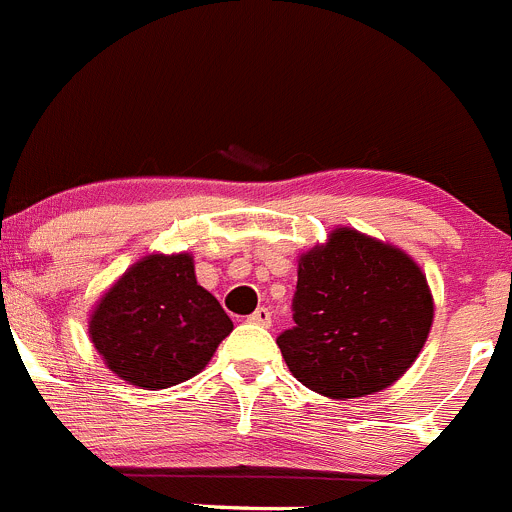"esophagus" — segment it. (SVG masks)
Instances as JSON below:
<instances>
[{
	"label": "esophagus",
	"instance_id": "obj_1",
	"mask_svg": "<svg viewBox=\"0 0 512 512\" xmlns=\"http://www.w3.org/2000/svg\"><path fill=\"white\" fill-rule=\"evenodd\" d=\"M249 323H256V326H271V311H268L266 306L256 308L249 316Z\"/></svg>",
	"mask_w": 512,
	"mask_h": 512
}]
</instances>
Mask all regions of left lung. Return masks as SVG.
Listing matches in <instances>:
<instances>
[{
	"label": "left lung",
	"mask_w": 512,
	"mask_h": 512,
	"mask_svg": "<svg viewBox=\"0 0 512 512\" xmlns=\"http://www.w3.org/2000/svg\"><path fill=\"white\" fill-rule=\"evenodd\" d=\"M435 303L423 268L351 226L298 256L291 331L278 348L296 381L333 401L393 386L416 363Z\"/></svg>",
	"instance_id": "left-lung-1"
}]
</instances>
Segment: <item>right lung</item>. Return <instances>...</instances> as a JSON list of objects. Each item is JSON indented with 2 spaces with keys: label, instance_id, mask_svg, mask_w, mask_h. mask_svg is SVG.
<instances>
[{
  "label": "right lung",
  "instance_id": "1",
  "mask_svg": "<svg viewBox=\"0 0 512 512\" xmlns=\"http://www.w3.org/2000/svg\"><path fill=\"white\" fill-rule=\"evenodd\" d=\"M231 331L221 303L196 283L189 251L141 256L89 313V338L104 366L146 391L204 371Z\"/></svg>",
  "mask_w": 512,
  "mask_h": 512
}]
</instances>
